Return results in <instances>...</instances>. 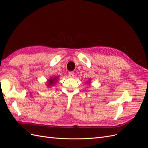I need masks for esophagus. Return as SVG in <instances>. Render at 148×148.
Returning <instances> with one entry per match:
<instances>
[{"mask_svg":"<svg viewBox=\"0 0 148 148\" xmlns=\"http://www.w3.org/2000/svg\"><path fill=\"white\" fill-rule=\"evenodd\" d=\"M69 76L70 78H73L74 76H75L74 73H73V72H71H71H69Z\"/></svg>","mask_w":148,"mask_h":148,"instance_id":"esophagus-1","label":"esophagus"}]
</instances>
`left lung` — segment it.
Wrapping results in <instances>:
<instances>
[{
	"label": "left lung",
	"mask_w": 148,
	"mask_h": 148,
	"mask_svg": "<svg viewBox=\"0 0 148 148\" xmlns=\"http://www.w3.org/2000/svg\"><path fill=\"white\" fill-rule=\"evenodd\" d=\"M87 83H89V84H90V83H91V80L89 79V81H88V82Z\"/></svg>",
	"instance_id": "8db88e82"
}]
</instances>
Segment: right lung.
<instances>
[{"mask_svg":"<svg viewBox=\"0 0 148 148\" xmlns=\"http://www.w3.org/2000/svg\"><path fill=\"white\" fill-rule=\"evenodd\" d=\"M58 78H59V77H57V76H55V77H51V78H49V79H47V84H46L47 87L48 88H51V86H52L54 84H56V83L58 81Z\"/></svg>","mask_w":148,"mask_h":148,"instance_id":"1","label":"right lung"}]
</instances>
